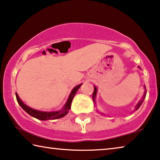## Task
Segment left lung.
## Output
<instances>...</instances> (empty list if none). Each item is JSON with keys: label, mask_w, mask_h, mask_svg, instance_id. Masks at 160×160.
I'll return each mask as SVG.
<instances>
[{"label": "left lung", "mask_w": 160, "mask_h": 160, "mask_svg": "<svg viewBox=\"0 0 160 160\" xmlns=\"http://www.w3.org/2000/svg\"><path fill=\"white\" fill-rule=\"evenodd\" d=\"M145 88H146L145 86ZM96 92H97V88H96V86H94V91H93V101L94 103H95V98H96ZM145 93H146V92H145ZM145 94H144L143 98L139 102V103H138L137 104V106H136V107H135V111H137V110L140 108L141 105H142V103H143V101H144V99H145Z\"/></svg>", "instance_id": "1"}]
</instances>
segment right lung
Masks as SVG:
<instances>
[{"label":"right lung","mask_w":160,"mask_h":160,"mask_svg":"<svg viewBox=\"0 0 160 160\" xmlns=\"http://www.w3.org/2000/svg\"><path fill=\"white\" fill-rule=\"evenodd\" d=\"M81 86H82V84L77 86L75 88H74V89L72 91V93H70L69 99H68L67 102L66 103V104H65V106H64V108H63L62 111H55V112H43V111H37V110L31 108L28 106H26L25 104H24L22 101H21L20 98L18 97V95L17 93H15V96H16L18 103H19V105L21 107H22V109L25 110V111L27 112L29 115H30L31 116H32L37 119L41 120H54V119H58V118H60L64 117L65 115L67 114V112H69V109L71 108V104H72L73 98H74L76 93L77 92L78 89L80 88Z\"/></svg>","instance_id":"obj_1"}]
</instances>
